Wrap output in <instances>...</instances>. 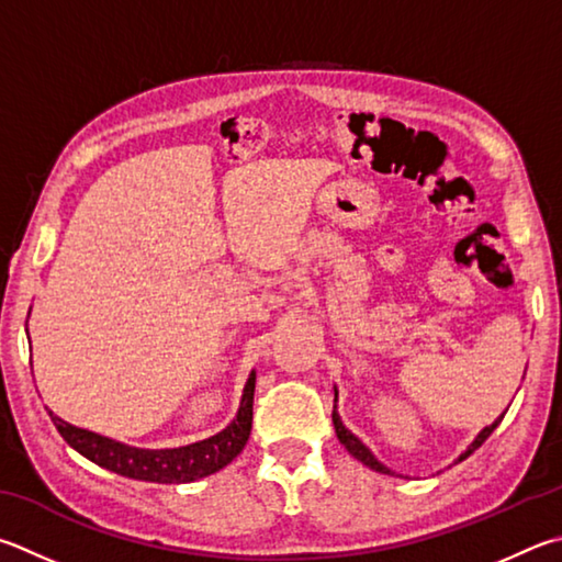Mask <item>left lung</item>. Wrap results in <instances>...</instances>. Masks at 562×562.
Returning a JSON list of instances; mask_svg holds the SVG:
<instances>
[{
  "instance_id": "left-lung-1",
  "label": "left lung",
  "mask_w": 562,
  "mask_h": 562,
  "mask_svg": "<svg viewBox=\"0 0 562 562\" xmlns=\"http://www.w3.org/2000/svg\"><path fill=\"white\" fill-rule=\"evenodd\" d=\"M331 420H334V430H336V437H339V442L346 447V450H349V454H351V457L359 459V462H363L366 467H371L373 472H381V474H393L391 469L383 467V464L379 462V459H375V457L371 454L369 447H366V445L359 440V437H356V435L349 430V427H346V425L341 423V417H339V413H336V407H334V413H331ZM502 420H504V415L498 417V420H494V423L488 425V427H484V430L474 437V442L467 447V452H464V454H459L457 462H462V459H467V457L472 454L474 450H479V447H482V445L486 442V437L496 430V425L502 423Z\"/></svg>"
}]
</instances>
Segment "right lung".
Masks as SVG:
<instances>
[{
  "instance_id": "obj_1",
  "label": "right lung",
  "mask_w": 562,
  "mask_h": 562,
  "mask_svg": "<svg viewBox=\"0 0 562 562\" xmlns=\"http://www.w3.org/2000/svg\"><path fill=\"white\" fill-rule=\"evenodd\" d=\"M252 395H255V371L243 387V401L238 415L233 423L209 440L193 442L187 447H175V450H139L110 440V437L95 435L83 427H76L60 420L48 411L60 437L74 447L76 452L88 457L98 467H105L120 476L139 479V482H157V484H187L193 479L209 476L218 472L236 459L243 447H246L252 427Z\"/></svg>"
}]
</instances>
